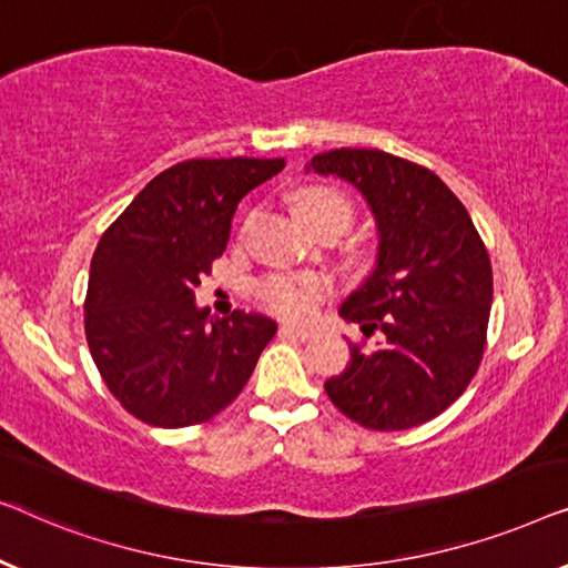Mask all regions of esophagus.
<instances>
[{
	"label": "esophagus",
	"mask_w": 568,
	"mask_h": 568,
	"mask_svg": "<svg viewBox=\"0 0 568 568\" xmlns=\"http://www.w3.org/2000/svg\"><path fill=\"white\" fill-rule=\"evenodd\" d=\"M281 334H285V337H295V339H311L314 337V329H311V326L285 322V324H281Z\"/></svg>",
	"instance_id": "34e87169"
}]
</instances>
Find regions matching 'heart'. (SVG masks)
Returning <instances> with one entry per match:
<instances>
[{
  "instance_id": "1",
  "label": "heart",
  "mask_w": 568,
  "mask_h": 568,
  "mask_svg": "<svg viewBox=\"0 0 568 568\" xmlns=\"http://www.w3.org/2000/svg\"><path fill=\"white\" fill-rule=\"evenodd\" d=\"M293 207L306 226L322 221H337L347 229L355 215L353 203L339 190L324 185L298 190L293 195ZM329 293L332 283L322 275H273L260 285L262 303L291 318L311 316Z\"/></svg>"
}]
</instances>
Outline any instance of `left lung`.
<instances>
[{
  "mask_svg": "<svg viewBox=\"0 0 568 568\" xmlns=\"http://www.w3.org/2000/svg\"><path fill=\"white\" fill-rule=\"evenodd\" d=\"M308 170L337 174L371 203L378 267L342 303L373 349L324 383L332 404L375 433L409 429L443 414L484 361L491 260L450 187L427 166L378 149H334Z\"/></svg>",
  "mask_w": 568,
  "mask_h": 568,
  "instance_id": "left-lung-1",
  "label": "left lung"
}]
</instances>
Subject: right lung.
I'll list each match as a JSON object with an SVG mask.
<instances>
[{
    "label": "right lung",
    "instance_id": "right-lung-1",
    "mask_svg": "<svg viewBox=\"0 0 568 568\" xmlns=\"http://www.w3.org/2000/svg\"><path fill=\"white\" fill-rule=\"evenodd\" d=\"M285 159H190L156 174L94 250L84 298L92 361L118 402L154 427H190L242 394L277 324L211 318L195 287L229 242L242 197Z\"/></svg>",
    "mask_w": 568,
    "mask_h": 568
}]
</instances>
